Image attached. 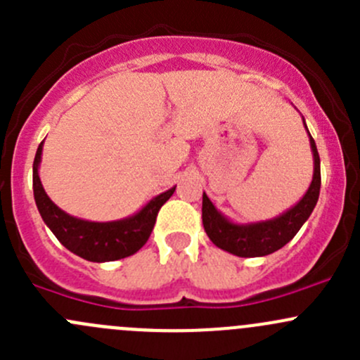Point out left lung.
I'll use <instances>...</instances> for the list:
<instances>
[{"label":"left lung","mask_w":360,"mask_h":360,"mask_svg":"<svg viewBox=\"0 0 360 360\" xmlns=\"http://www.w3.org/2000/svg\"><path fill=\"white\" fill-rule=\"evenodd\" d=\"M304 129H307V123H304ZM308 137H310V148L314 155V177L303 198L281 216L266 221H256V223H235L221 214L203 191L202 223L207 237L212 240L214 245L235 256L259 257L282 249L288 242L292 240L294 235L314 212L319 193H321V158H319L317 146L310 132H308Z\"/></svg>","instance_id":"left-lung-1"}]
</instances>
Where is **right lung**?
<instances>
[{"label":"right lung","mask_w":360,"mask_h":360,"mask_svg":"<svg viewBox=\"0 0 360 360\" xmlns=\"http://www.w3.org/2000/svg\"><path fill=\"white\" fill-rule=\"evenodd\" d=\"M41 151L43 143L38 146L34 163H32V191H34L36 207L46 226L52 230V233L64 248L94 263L116 261L136 254L150 238L160 207L176 191V186L163 191L153 200L148 202L139 212L125 219L106 221V223L79 219L59 209L46 195L38 172L39 163H41Z\"/></svg>","instance_id":"1"}]
</instances>
